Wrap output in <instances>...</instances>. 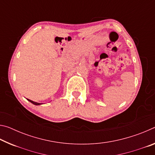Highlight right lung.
I'll return each mask as SVG.
<instances>
[{"mask_svg": "<svg viewBox=\"0 0 155 155\" xmlns=\"http://www.w3.org/2000/svg\"><path fill=\"white\" fill-rule=\"evenodd\" d=\"M28 101H29V102H31V103H33V104H35V105H40V104H41V103H36V102H34V101H31V100H29V99H28Z\"/></svg>", "mask_w": 155, "mask_h": 155, "instance_id": "1", "label": "right lung"}]
</instances>
